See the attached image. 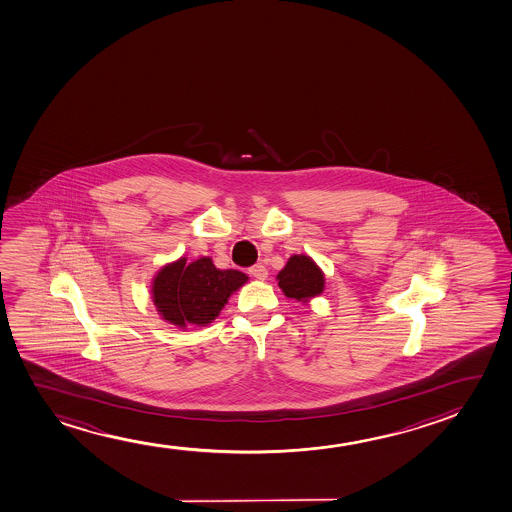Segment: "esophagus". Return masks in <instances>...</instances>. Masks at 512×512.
I'll use <instances>...</instances> for the list:
<instances>
[{"label": "esophagus", "mask_w": 512, "mask_h": 512, "mask_svg": "<svg viewBox=\"0 0 512 512\" xmlns=\"http://www.w3.org/2000/svg\"><path fill=\"white\" fill-rule=\"evenodd\" d=\"M249 274H251L252 277H256V279H260V281H265V279H267L268 270L265 265L258 263V265L249 268Z\"/></svg>", "instance_id": "34e87169"}]
</instances>
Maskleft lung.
I'll list each match as a JSON object with an SVG mask.
<instances>
[{"mask_svg": "<svg viewBox=\"0 0 512 512\" xmlns=\"http://www.w3.org/2000/svg\"><path fill=\"white\" fill-rule=\"evenodd\" d=\"M277 279L284 295L296 298L298 302H307L312 296L323 293V272L309 256H291Z\"/></svg>", "mask_w": 512, "mask_h": 512, "instance_id": "1", "label": "left lung"}]
</instances>
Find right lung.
<instances>
[{
	"mask_svg": "<svg viewBox=\"0 0 512 512\" xmlns=\"http://www.w3.org/2000/svg\"><path fill=\"white\" fill-rule=\"evenodd\" d=\"M247 275L238 270H219L210 258L193 263L175 261L161 268L152 284L154 305L163 319L184 328L186 324L212 323L231 293L237 291Z\"/></svg>",
	"mask_w": 512,
	"mask_h": 512,
	"instance_id": "right-lung-1",
	"label": "right lung"
}]
</instances>
